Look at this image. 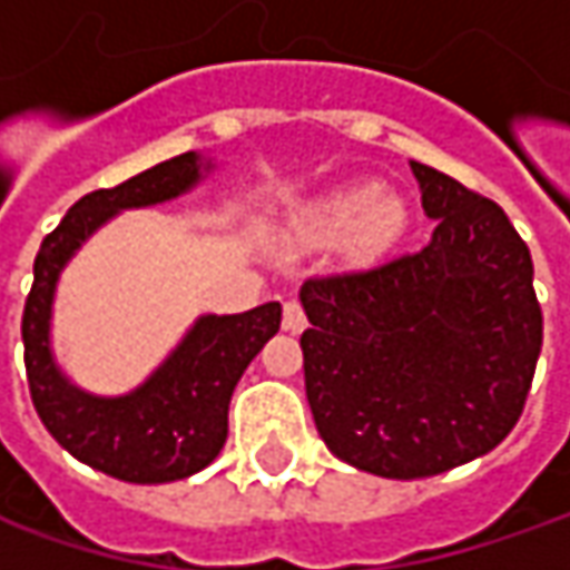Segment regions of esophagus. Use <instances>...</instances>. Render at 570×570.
Instances as JSON below:
<instances>
[{"instance_id": "obj_1", "label": "esophagus", "mask_w": 570, "mask_h": 570, "mask_svg": "<svg viewBox=\"0 0 570 570\" xmlns=\"http://www.w3.org/2000/svg\"><path fill=\"white\" fill-rule=\"evenodd\" d=\"M282 326H285L288 333H301V330L307 326V314H304V307H301V301H297V297H288V301H285V317H282Z\"/></svg>"}]
</instances>
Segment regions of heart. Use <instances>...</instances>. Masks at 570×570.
Masks as SVG:
<instances>
[{
    "label": "heart",
    "mask_w": 570,
    "mask_h": 570,
    "mask_svg": "<svg viewBox=\"0 0 570 570\" xmlns=\"http://www.w3.org/2000/svg\"><path fill=\"white\" fill-rule=\"evenodd\" d=\"M403 225V208L396 199L383 196L377 187H358L320 203L307 218V234L333 240L355 228L362 253L383 250Z\"/></svg>",
    "instance_id": "heart-1"
}]
</instances>
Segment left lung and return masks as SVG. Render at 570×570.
Returning a JSON list of instances; mask_svg holds the SVG:
<instances>
[{
  "label": "left lung",
  "instance_id": "obj_1",
  "mask_svg": "<svg viewBox=\"0 0 570 570\" xmlns=\"http://www.w3.org/2000/svg\"><path fill=\"white\" fill-rule=\"evenodd\" d=\"M431 244L301 288L304 386L320 438L383 479H425L517 425L542 348L533 256L504 208L412 161Z\"/></svg>",
  "mask_w": 570,
  "mask_h": 570
}]
</instances>
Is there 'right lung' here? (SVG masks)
<instances>
[{
	"label": "right lung",
	"instance_id": "right-lung-1",
	"mask_svg": "<svg viewBox=\"0 0 570 570\" xmlns=\"http://www.w3.org/2000/svg\"><path fill=\"white\" fill-rule=\"evenodd\" d=\"M199 177V161L184 151L148 167L120 187L81 196L33 259V285L21 314L24 371L43 428L76 460L122 482L158 485L206 470L228 438V403L240 374L273 340L282 304L269 301L244 314L203 317L155 377L120 400H98L56 371L47 345L56 275L78 244L114 212L174 199Z\"/></svg>",
	"mask_w": 570,
	"mask_h": 570
}]
</instances>
